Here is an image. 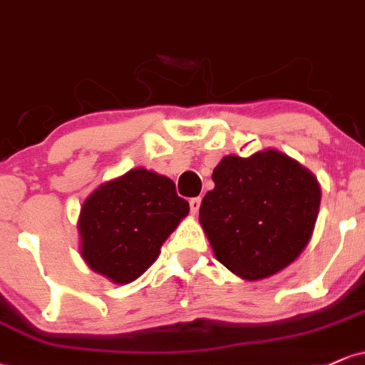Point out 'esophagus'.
<instances>
[{"instance_id": "esophagus-1", "label": "esophagus", "mask_w": 365, "mask_h": 365, "mask_svg": "<svg viewBox=\"0 0 365 365\" xmlns=\"http://www.w3.org/2000/svg\"><path fill=\"white\" fill-rule=\"evenodd\" d=\"M200 203H202V198H200V197H195V198L190 200V209H191V212H193V214L198 212Z\"/></svg>"}]
</instances>
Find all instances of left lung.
Returning a JSON list of instances; mask_svg holds the SVG:
<instances>
[{
	"label": "left lung",
	"instance_id": "8db88e82",
	"mask_svg": "<svg viewBox=\"0 0 365 365\" xmlns=\"http://www.w3.org/2000/svg\"><path fill=\"white\" fill-rule=\"evenodd\" d=\"M214 190L200 205V222L215 257L235 275L261 280L303 252L320 207L313 174L275 150L249 158L225 156Z\"/></svg>",
	"mask_w": 365,
	"mask_h": 365
}]
</instances>
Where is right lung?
<instances>
[{
	"label": "right lung",
	"instance_id": "obj_1",
	"mask_svg": "<svg viewBox=\"0 0 365 365\" xmlns=\"http://www.w3.org/2000/svg\"><path fill=\"white\" fill-rule=\"evenodd\" d=\"M190 203L165 175L134 168L97 187L81 207V256L116 284L134 282L156 261Z\"/></svg>",
	"mask_w": 365,
	"mask_h": 365
}]
</instances>
